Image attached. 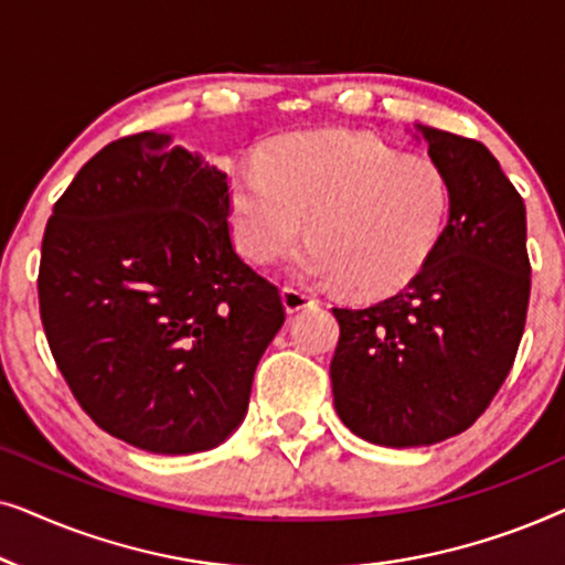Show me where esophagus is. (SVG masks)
<instances>
[{
	"mask_svg": "<svg viewBox=\"0 0 565 565\" xmlns=\"http://www.w3.org/2000/svg\"><path fill=\"white\" fill-rule=\"evenodd\" d=\"M282 303H285V311L296 313V311H300V308L313 306L316 298L303 288H296V285H285V288H282Z\"/></svg>",
	"mask_w": 565,
	"mask_h": 565,
	"instance_id": "34e87169",
	"label": "esophagus"
}]
</instances>
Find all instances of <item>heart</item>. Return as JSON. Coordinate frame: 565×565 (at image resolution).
<instances>
[{"label": "heart", "mask_w": 565, "mask_h": 565, "mask_svg": "<svg viewBox=\"0 0 565 565\" xmlns=\"http://www.w3.org/2000/svg\"><path fill=\"white\" fill-rule=\"evenodd\" d=\"M447 213L450 184L435 161L350 130L277 138L228 180L231 228L246 257L275 259L308 221L313 236L296 267L354 296L412 280L435 254Z\"/></svg>", "instance_id": "1"}]
</instances>
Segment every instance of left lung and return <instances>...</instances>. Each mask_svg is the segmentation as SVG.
<instances>
[{"mask_svg":"<svg viewBox=\"0 0 565 565\" xmlns=\"http://www.w3.org/2000/svg\"><path fill=\"white\" fill-rule=\"evenodd\" d=\"M450 184L437 249L396 296L331 308L339 419L383 447L460 435L514 365L530 303L527 213L481 141L416 126Z\"/></svg>","mask_w":565,"mask_h":565,"instance_id":"1","label":"left lung"}]
</instances>
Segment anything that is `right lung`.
I'll return each mask as SVG.
<instances>
[{
  "instance_id": "right-lung-1",
  "label": "right lung",
  "mask_w": 565,
  "mask_h": 565,
  "mask_svg": "<svg viewBox=\"0 0 565 565\" xmlns=\"http://www.w3.org/2000/svg\"><path fill=\"white\" fill-rule=\"evenodd\" d=\"M53 360L92 422L159 455L221 445L285 321L234 252L228 177L172 136H126L53 205L38 273Z\"/></svg>"
}]
</instances>
